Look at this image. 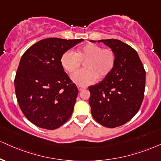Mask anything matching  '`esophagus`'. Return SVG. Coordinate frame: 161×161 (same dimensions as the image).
<instances>
[{
  "instance_id": "esophagus-1",
  "label": "esophagus",
  "mask_w": 161,
  "mask_h": 161,
  "mask_svg": "<svg viewBox=\"0 0 161 161\" xmlns=\"http://www.w3.org/2000/svg\"><path fill=\"white\" fill-rule=\"evenodd\" d=\"M86 88H87L86 87H84V86H78L79 91H83V90H85V89H86Z\"/></svg>"
}]
</instances>
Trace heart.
Masks as SVG:
<instances>
[{"instance_id": "obj_1", "label": "heart", "mask_w": 161, "mask_h": 161, "mask_svg": "<svg viewBox=\"0 0 161 161\" xmlns=\"http://www.w3.org/2000/svg\"><path fill=\"white\" fill-rule=\"evenodd\" d=\"M116 55L110 48L103 49L94 43H87L74 52H67L62 55L61 64L67 73L73 74L85 63L84 70L72 76V81L79 86L93 84L97 79L106 78L115 67Z\"/></svg>"}]
</instances>
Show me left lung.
Segmentation results:
<instances>
[{"instance_id": "1", "label": "left lung", "mask_w": 161, "mask_h": 161, "mask_svg": "<svg viewBox=\"0 0 161 161\" xmlns=\"http://www.w3.org/2000/svg\"><path fill=\"white\" fill-rule=\"evenodd\" d=\"M100 42L115 52L116 61L103 80L88 88L89 104L97 122L114 128L125 125L139 111L144 98L146 70L131 46L115 39Z\"/></svg>"}]
</instances>
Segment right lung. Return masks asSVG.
<instances>
[{
  "mask_svg": "<svg viewBox=\"0 0 161 161\" xmlns=\"http://www.w3.org/2000/svg\"><path fill=\"white\" fill-rule=\"evenodd\" d=\"M82 39L47 38L23 54L14 84L17 101L31 122L47 130L58 128L72 115L78 88L64 70V53Z\"/></svg>",
  "mask_w": 161,
  "mask_h": 161,
  "instance_id": "add662e5",
  "label": "right lung"
}]
</instances>
